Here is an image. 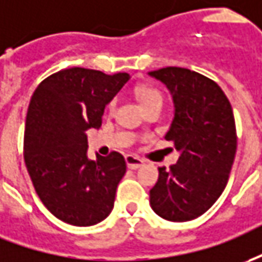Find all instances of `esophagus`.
<instances>
[{
	"label": "esophagus",
	"instance_id": "34e87169",
	"mask_svg": "<svg viewBox=\"0 0 262 262\" xmlns=\"http://www.w3.org/2000/svg\"><path fill=\"white\" fill-rule=\"evenodd\" d=\"M124 159H126V165H127V168L129 169H139L145 165V162L142 161L140 158H138V156H133V155H127Z\"/></svg>",
	"mask_w": 262,
	"mask_h": 262
}]
</instances>
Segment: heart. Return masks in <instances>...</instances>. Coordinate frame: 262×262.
I'll return each instance as SVG.
<instances>
[{"label": "heart", "instance_id": "b5f03b06", "mask_svg": "<svg viewBox=\"0 0 262 262\" xmlns=\"http://www.w3.org/2000/svg\"><path fill=\"white\" fill-rule=\"evenodd\" d=\"M136 96H138L139 101L142 106H145L147 103L155 100H162V94L161 92H158L154 87H139L136 90ZM115 107V101L110 103V108Z\"/></svg>", "mask_w": 262, "mask_h": 262}]
</instances>
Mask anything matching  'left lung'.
<instances>
[{
    "label": "left lung",
    "instance_id": "left-lung-1",
    "mask_svg": "<svg viewBox=\"0 0 262 262\" xmlns=\"http://www.w3.org/2000/svg\"><path fill=\"white\" fill-rule=\"evenodd\" d=\"M173 100V120L166 140L179 159L169 170L159 168L150 189V206L161 218L185 222L205 213L228 182L236 152L231 103L215 81L182 67L150 71Z\"/></svg>",
    "mask_w": 262,
    "mask_h": 262
}]
</instances>
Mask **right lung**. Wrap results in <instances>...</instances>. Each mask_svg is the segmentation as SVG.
Here are the masks:
<instances>
[{
    "instance_id": "add662e5",
    "label": "right lung",
    "mask_w": 262,
    "mask_h": 262,
    "mask_svg": "<svg viewBox=\"0 0 262 262\" xmlns=\"http://www.w3.org/2000/svg\"><path fill=\"white\" fill-rule=\"evenodd\" d=\"M71 67L42 80L28 104L24 161L34 189L56 218L76 227L106 220L115 205L117 185L126 173L119 152L87 156L86 132L99 129L106 104L129 81Z\"/></svg>"
}]
</instances>
